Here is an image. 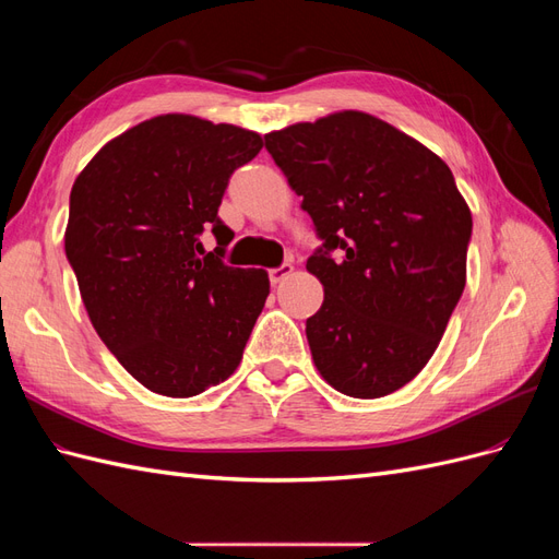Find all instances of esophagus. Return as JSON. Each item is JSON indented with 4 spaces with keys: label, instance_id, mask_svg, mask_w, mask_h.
Returning <instances> with one entry per match:
<instances>
[{
    "label": "esophagus",
    "instance_id": "34e87169",
    "mask_svg": "<svg viewBox=\"0 0 559 559\" xmlns=\"http://www.w3.org/2000/svg\"><path fill=\"white\" fill-rule=\"evenodd\" d=\"M292 273H294V265H292V263H284V265H280V267L270 270V282H273V284H282Z\"/></svg>",
    "mask_w": 559,
    "mask_h": 559
}]
</instances>
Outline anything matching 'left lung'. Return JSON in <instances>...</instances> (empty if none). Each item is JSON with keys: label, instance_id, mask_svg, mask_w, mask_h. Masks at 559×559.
<instances>
[{"label": "left lung", "instance_id": "left-lung-1", "mask_svg": "<svg viewBox=\"0 0 559 559\" xmlns=\"http://www.w3.org/2000/svg\"><path fill=\"white\" fill-rule=\"evenodd\" d=\"M265 148L324 240L306 265L324 286L306 321L317 370L345 396L396 392L433 357L466 284L473 218L450 167L352 109L267 132Z\"/></svg>", "mask_w": 559, "mask_h": 559}]
</instances>
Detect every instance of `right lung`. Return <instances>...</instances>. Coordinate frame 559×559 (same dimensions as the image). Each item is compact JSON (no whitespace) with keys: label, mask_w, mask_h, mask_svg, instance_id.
I'll return each instance as SVG.
<instances>
[{"label":"right lung","mask_w":559,"mask_h":559,"mask_svg":"<svg viewBox=\"0 0 559 559\" xmlns=\"http://www.w3.org/2000/svg\"><path fill=\"white\" fill-rule=\"evenodd\" d=\"M261 146L259 132L163 114L107 142L72 186L64 253L83 306L151 392L189 399L242 361L270 280L222 261L233 230L216 212L230 175ZM205 225L219 242L210 254Z\"/></svg>","instance_id":"obj_1"}]
</instances>
